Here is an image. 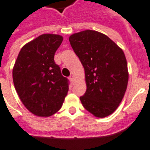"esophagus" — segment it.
<instances>
[{"label":"esophagus","mask_w":150,"mask_h":150,"mask_svg":"<svg viewBox=\"0 0 150 150\" xmlns=\"http://www.w3.org/2000/svg\"><path fill=\"white\" fill-rule=\"evenodd\" d=\"M69 80H70V81H72V82H74V76H73V75H70V76H69Z\"/></svg>","instance_id":"34e87169"}]
</instances>
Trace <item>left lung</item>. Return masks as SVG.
I'll use <instances>...</instances> for the list:
<instances>
[{"label":"left lung","mask_w":150,"mask_h":150,"mask_svg":"<svg viewBox=\"0 0 150 150\" xmlns=\"http://www.w3.org/2000/svg\"><path fill=\"white\" fill-rule=\"evenodd\" d=\"M69 40L85 69L87 88L80 98L82 105L97 117L112 114L127 88L124 52L106 35L93 30L74 33Z\"/></svg>","instance_id":"8db88e82"}]
</instances>
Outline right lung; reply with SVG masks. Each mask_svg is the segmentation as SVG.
<instances>
[{"label":"right lung","mask_w":150,"mask_h":150,"mask_svg":"<svg viewBox=\"0 0 150 150\" xmlns=\"http://www.w3.org/2000/svg\"><path fill=\"white\" fill-rule=\"evenodd\" d=\"M62 40L60 35H40L22 47L14 64L13 79L17 94L36 116L50 117L57 112L69 91V80L54 62Z\"/></svg>","instance_id":"right-lung-1"}]
</instances>
